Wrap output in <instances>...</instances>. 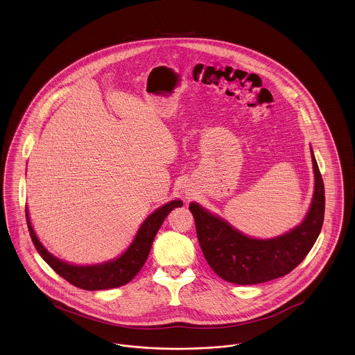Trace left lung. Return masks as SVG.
I'll return each mask as SVG.
<instances>
[{
  "instance_id": "1",
  "label": "left lung",
  "mask_w": 355,
  "mask_h": 355,
  "mask_svg": "<svg viewBox=\"0 0 355 355\" xmlns=\"http://www.w3.org/2000/svg\"><path fill=\"white\" fill-rule=\"evenodd\" d=\"M314 196L302 223L273 239H252L197 203L189 209L199 245L214 272L228 283L251 285L288 275L309 254L324 223L325 187L312 150Z\"/></svg>"
}]
</instances>
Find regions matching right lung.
Listing matches in <instances>:
<instances>
[{
	"label": "right lung",
	"instance_id": "obj_1",
	"mask_svg": "<svg viewBox=\"0 0 355 355\" xmlns=\"http://www.w3.org/2000/svg\"><path fill=\"white\" fill-rule=\"evenodd\" d=\"M184 203L182 200H171L169 203L164 205L162 207L157 209L156 211L150 214L141 227L139 228L137 235L132 244L128 247L127 251L114 259V261H108L104 264L96 266H72L64 263L51 255L42 243L38 241L34 230L31 227L28 219V209H26V222H28V232L31 241L34 243L38 254L42 256L43 260L62 276L69 283L85 291H101V289H111L117 288L124 284L129 283L142 268L144 263L146 261L148 255L152 248V243L155 241L158 230L164 223L165 218L171 210L175 207H181Z\"/></svg>",
	"mask_w": 355,
	"mask_h": 355
}]
</instances>
